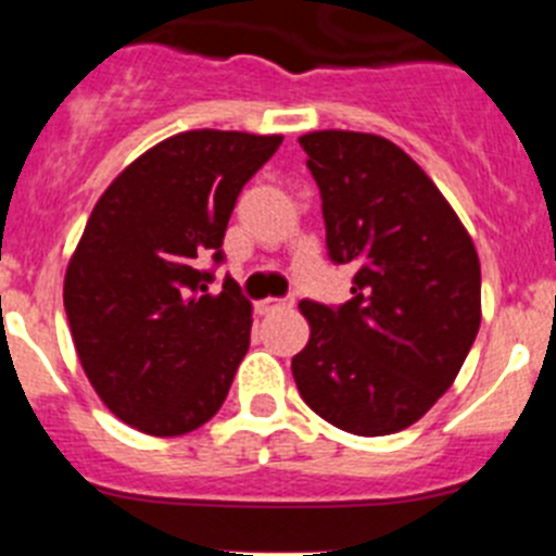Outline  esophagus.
Masks as SVG:
<instances>
[{
  "label": "esophagus",
  "mask_w": 556,
  "mask_h": 556,
  "mask_svg": "<svg viewBox=\"0 0 556 556\" xmlns=\"http://www.w3.org/2000/svg\"><path fill=\"white\" fill-rule=\"evenodd\" d=\"M294 306V298H283V301H273V298H267V301L258 303V312L267 314V312H275V308H292Z\"/></svg>",
  "instance_id": "esophagus-1"
}]
</instances>
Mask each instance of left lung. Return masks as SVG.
<instances>
[{
    "label": "left lung",
    "instance_id": "8db88e82",
    "mask_svg": "<svg viewBox=\"0 0 556 556\" xmlns=\"http://www.w3.org/2000/svg\"><path fill=\"white\" fill-rule=\"evenodd\" d=\"M298 141L320 186L328 255L356 275L342 306L301 303L312 333L292 358L294 384L337 429L395 434L440 401L473 345L479 255L443 191L390 139L314 130Z\"/></svg>",
    "mask_w": 556,
    "mask_h": 556
}]
</instances>
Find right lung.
Returning a JSON list of instances; mask_svg holds the SVG:
<instances>
[{"label":"right lung","mask_w":556,"mask_h":556,"mask_svg":"<svg viewBox=\"0 0 556 556\" xmlns=\"http://www.w3.org/2000/svg\"><path fill=\"white\" fill-rule=\"evenodd\" d=\"M281 141L178 132L97 200L68 258L63 306L88 381L122 424L178 437L223 406L250 348L253 306L233 278L211 294L200 258L223 262L236 198Z\"/></svg>","instance_id":"add662e5"}]
</instances>
